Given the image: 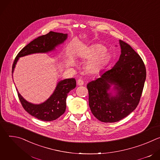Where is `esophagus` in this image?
<instances>
[{
  "instance_id": "34e87169",
  "label": "esophagus",
  "mask_w": 160,
  "mask_h": 160,
  "mask_svg": "<svg viewBox=\"0 0 160 160\" xmlns=\"http://www.w3.org/2000/svg\"><path fill=\"white\" fill-rule=\"evenodd\" d=\"M77 84H78V85L82 86V85H83L84 84V82H83L82 80H81V79H79V80H78V81H77Z\"/></svg>"
}]
</instances>
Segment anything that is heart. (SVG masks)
<instances>
[{
	"label": "heart",
	"instance_id": "b5f03b06",
	"mask_svg": "<svg viewBox=\"0 0 160 160\" xmlns=\"http://www.w3.org/2000/svg\"><path fill=\"white\" fill-rule=\"evenodd\" d=\"M79 55L83 58H88L85 66L87 70L90 72H94L99 70L108 57L106 48L101 45L88 48Z\"/></svg>",
	"mask_w": 160,
	"mask_h": 160
}]
</instances>
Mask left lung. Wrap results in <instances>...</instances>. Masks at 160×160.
<instances>
[{
    "label": "left lung",
    "instance_id": "obj_1",
    "mask_svg": "<svg viewBox=\"0 0 160 160\" xmlns=\"http://www.w3.org/2000/svg\"><path fill=\"white\" fill-rule=\"evenodd\" d=\"M120 44L121 55L115 65L87 85L90 110L102 122H117L131 113L139 103L146 78L140 56L125 42L120 40ZM112 84L118 91L115 97L107 92Z\"/></svg>",
    "mask_w": 160,
    "mask_h": 160
}]
</instances>
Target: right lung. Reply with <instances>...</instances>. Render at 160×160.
<instances>
[{
	"label": "right lung",
	"mask_w": 160,
	"mask_h": 160,
	"mask_svg": "<svg viewBox=\"0 0 160 160\" xmlns=\"http://www.w3.org/2000/svg\"><path fill=\"white\" fill-rule=\"evenodd\" d=\"M67 34L50 32L34 39L22 48L16 56L12 67L13 73L15 65L20 57L39 52H48L55 49L58 45L62 43L66 38ZM76 87L75 78L65 79L60 81L51 96L44 102L33 104L27 102L18 92L21 104L29 114L42 121H53L60 117L66 111V100L68 94ZM18 91V90H17Z\"/></svg>",
	"instance_id": "1"
}]
</instances>
